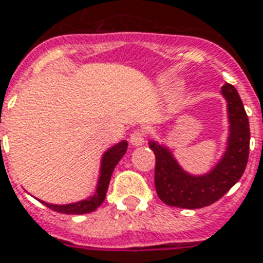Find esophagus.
<instances>
[{
    "label": "esophagus",
    "mask_w": 263,
    "mask_h": 263,
    "mask_svg": "<svg viewBox=\"0 0 263 263\" xmlns=\"http://www.w3.org/2000/svg\"><path fill=\"white\" fill-rule=\"evenodd\" d=\"M129 142L132 146H140L145 143V131L143 129H136L129 136Z\"/></svg>",
    "instance_id": "obj_1"
}]
</instances>
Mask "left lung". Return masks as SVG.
<instances>
[{
	"mask_svg": "<svg viewBox=\"0 0 263 263\" xmlns=\"http://www.w3.org/2000/svg\"><path fill=\"white\" fill-rule=\"evenodd\" d=\"M222 95L228 103L229 138L226 152L211 171L192 175L180 167L171 150L150 140L156 156L154 185L160 200L167 205L196 210L218 201L238 182L247 167L250 153V124L243 102L233 85L225 84Z\"/></svg>",
	"mask_w": 263,
	"mask_h": 263,
	"instance_id": "obj_1",
	"label": "left lung"
}]
</instances>
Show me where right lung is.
Listing matches in <instances>:
<instances>
[{
	"label": "right lung",
	"instance_id": "1",
	"mask_svg": "<svg viewBox=\"0 0 263 263\" xmlns=\"http://www.w3.org/2000/svg\"><path fill=\"white\" fill-rule=\"evenodd\" d=\"M128 143L127 140H123L117 145H114L113 147H110L103 156H102V163H100V175L99 180H98V185H96L95 193L92 194L91 197L77 201V203L71 204H49L45 201H41L45 204L48 208H51L53 211L60 212V214H71V215H81V214H88V212L95 211L96 208L100 207V204L105 201L106 192L109 187L110 178L113 174L114 168L117 165V163L121 160L124 154L127 153Z\"/></svg>",
	"mask_w": 263,
	"mask_h": 263
}]
</instances>
